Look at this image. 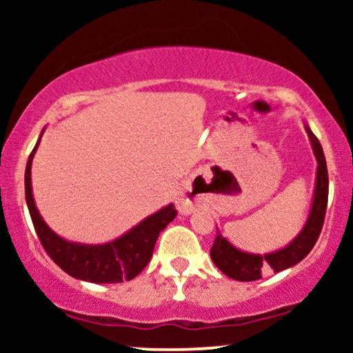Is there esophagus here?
I'll list each match as a JSON object with an SVG mask.
<instances>
[{"instance_id": "34e87169", "label": "esophagus", "mask_w": 353, "mask_h": 353, "mask_svg": "<svg viewBox=\"0 0 353 353\" xmlns=\"http://www.w3.org/2000/svg\"><path fill=\"white\" fill-rule=\"evenodd\" d=\"M177 210H179L181 214H184V216H188V214L196 210V204H194L192 199H188L185 196H181L179 199H177Z\"/></svg>"}]
</instances>
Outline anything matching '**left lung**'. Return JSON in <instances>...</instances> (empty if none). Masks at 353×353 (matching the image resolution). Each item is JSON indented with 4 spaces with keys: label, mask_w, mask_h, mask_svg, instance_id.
<instances>
[{
    "label": "left lung",
    "mask_w": 353,
    "mask_h": 353,
    "mask_svg": "<svg viewBox=\"0 0 353 353\" xmlns=\"http://www.w3.org/2000/svg\"><path fill=\"white\" fill-rule=\"evenodd\" d=\"M305 125L307 136L310 139L312 151H314L315 159H317L314 199H312L309 217H307L301 232L289 244L282 247V249L267 254L244 252V250L237 249V247L230 244L228 239L217 230L216 241H214L212 247H210V259H212V262L216 264L219 270H222V272L228 275V277L234 279V281H259V279H262V270L267 265L274 272H281V270L294 267L303 257H307V254L310 252L312 247L317 242L320 230H322L323 225V219H325L327 201H329V172H327V163L322 145H320L314 132L310 131L309 125Z\"/></svg>",
    "instance_id": "1"
}]
</instances>
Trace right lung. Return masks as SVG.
Wrapping results in <instances>:
<instances>
[{"label": "right lung", "mask_w": 353, "mask_h": 353, "mask_svg": "<svg viewBox=\"0 0 353 353\" xmlns=\"http://www.w3.org/2000/svg\"><path fill=\"white\" fill-rule=\"evenodd\" d=\"M44 129L39 134L38 143L28 157L26 172H24V194L30 209L31 221L39 241L48 255L61 269L71 277L92 283H119L131 281L149 264L152 257L157 237L169 222L177 216L174 204H168L157 212L151 214L128 232L106 244H81L63 239L44 222L33 197L31 185V164Z\"/></svg>", "instance_id": "obj_1"}]
</instances>
